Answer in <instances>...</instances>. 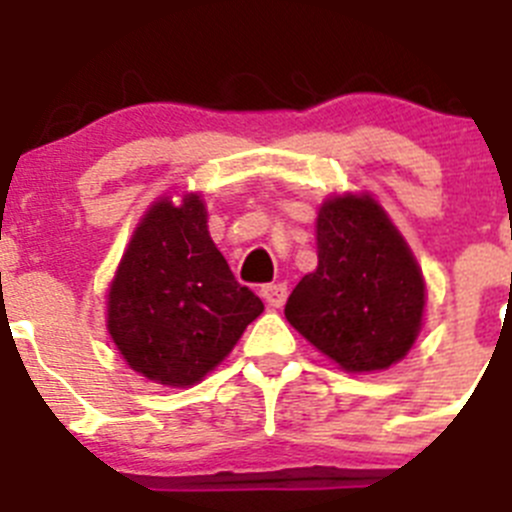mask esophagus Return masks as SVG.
<instances>
[{
  "label": "esophagus",
  "mask_w": 512,
  "mask_h": 512,
  "mask_svg": "<svg viewBox=\"0 0 512 512\" xmlns=\"http://www.w3.org/2000/svg\"><path fill=\"white\" fill-rule=\"evenodd\" d=\"M261 297L269 307H282L287 302V284H264L261 287Z\"/></svg>",
  "instance_id": "34e87169"
}]
</instances>
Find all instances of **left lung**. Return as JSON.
<instances>
[{"label": "left lung", "instance_id": "8db88e82", "mask_svg": "<svg viewBox=\"0 0 512 512\" xmlns=\"http://www.w3.org/2000/svg\"><path fill=\"white\" fill-rule=\"evenodd\" d=\"M318 269L300 279L284 315L343 372H382L413 348L425 279L400 230L372 194H336L315 223Z\"/></svg>", "mask_w": 512, "mask_h": 512}]
</instances>
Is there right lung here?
<instances>
[{"instance_id": "right-lung-1", "label": "right lung", "mask_w": 512, "mask_h": 512, "mask_svg": "<svg viewBox=\"0 0 512 512\" xmlns=\"http://www.w3.org/2000/svg\"><path fill=\"white\" fill-rule=\"evenodd\" d=\"M261 312L210 238L197 192L148 207L107 292L112 343L133 372L166 387L202 382Z\"/></svg>"}]
</instances>
